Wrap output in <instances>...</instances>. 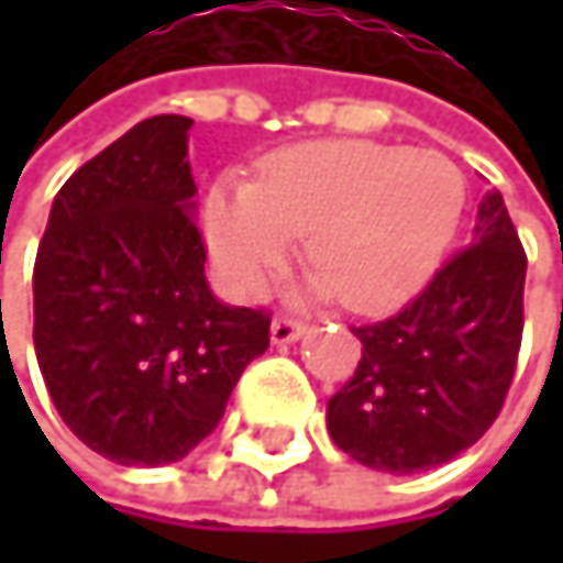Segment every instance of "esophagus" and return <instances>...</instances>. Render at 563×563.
I'll list each match as a JSON object with an SVG mask.
<instances>
[{"label":"esophagus","mask_w":563,"mask_h":563,"mask_svg":"<svg viewBox=\"0 0 563 563\" xmlns=\"http://www.w3.org/2000/svg\"><path fill=\"white\" fill-rule=\"evenodd\" d=\"M306 335V325L302 322H296V319H274V325H271V339H274V345H289V342H299Z\"/></svg>","instance_id":"34e87169"}]
</instances>
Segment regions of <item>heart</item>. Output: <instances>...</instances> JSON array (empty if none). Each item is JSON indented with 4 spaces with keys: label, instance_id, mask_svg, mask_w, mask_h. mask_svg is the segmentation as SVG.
I'll return each instance as SVG.
<instances>
[{
    "label": "heart",
    "instance_id": "obj_1",
    "mask_svg": "<svg viewBox=\"0 0 563 563\" xmlns=\"http://www.w3.org/2000/svg\"><path fill=\"white\" fill-rule=\"evenodd\" d=\"M463 208V172L440 153L319 140L264 159L257 181H214L201 224L234 296H257L306 234L312 289L339 292L352 312L375 316L430 280Z\"/></svg>",
    "mask_w": 563,
    "mask_h": 563
}]
</instances>
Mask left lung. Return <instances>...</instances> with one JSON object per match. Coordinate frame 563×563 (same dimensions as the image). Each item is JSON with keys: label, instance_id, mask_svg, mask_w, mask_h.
I'll return each instance as SVG.
<instances>
[{"label": "left lung", "instance_id": "8db88e82", "mask_svg": "<svg viewBox=\"0 0 563 563\" xmlns=\"http://www.w3.org/2000/svg\"><path fill=\"white\" fill-rule=\"evenodd\" d=\"M470 241L397 316L352 329L362 362L329 397L325 423L368 470L407 476L450 463L506 404L528 261L499 191L479 201Z\"/></svg>", "mask_w": 563, "mask_h": 563}]
</instances>
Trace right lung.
Wrapping results in <instances>:
<instances>
[{
    "label": "right lung",
    "instance_id": "1",
    "mask_svg": "<svg viewBox=\"0 0 563 563\" xmlns=\"http://www.w3.org/2000/svg\"><path fill=\"white\" fill-rule=\"evenodd\" d=\"M188 117H150L55 195L35 257V355L60 420L120 466L188 456L271 316L221 302L195 228Z\"/></svg>",
    "mask_w": 563,
    "mask_h": 563
}]
</instances>
